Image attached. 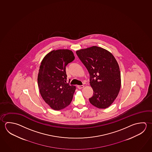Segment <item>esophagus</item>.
Returning <instances> with one entry per match:
<instances>
[{"label":"esophagus","mask_w":152,"mask_h":152,"mask_svg":"<svg viewBox=\"0 0 152 152\" xmlns=\"http://www.w3.org/2000/svg\"><path fill=\"white\" fill-rule=\"evenodd\" d=\"M84 87V85H77V88H78L79 89H81V88H82Z\"/></svg>","instance_id":"1"}]
</instances>
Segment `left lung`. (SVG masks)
Instances as JSON below:
<instances>
[{"label": "left lung", "instance_id": "obj_1", "mask_svg": "<svg viewBox=\"0 0 152 152\" xmlns=\"http://www.w3.org/2000/svg\"><path fill=\"white\" fill-rule=\"evenodd\" d=\"M90 75L93 96L91 104L100 109L112 104L120 92L121 79L116 60L110 52L98 46L81 49L76 52Z\"/></svg>", "mask_w": 152, "mask_h": 152}]
</instances>
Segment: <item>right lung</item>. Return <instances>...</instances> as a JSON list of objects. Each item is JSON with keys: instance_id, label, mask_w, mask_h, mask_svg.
Returning <instances> with one entry per match:
<instances>
[{"instance_id": "add662e5", "label": "right lung", "mask_w": 152, "mask_h": 152, "mask_svg": "<svg viewBox=\"0 0 152 152\" xmlns=\"http://www.w3.org/2000/svg\"><path fill=\"white\" fill-rule=\"evenodd\" d=\"M74 59L72 51L63 49L51 51L41 62L38 88L43 100L54 110L64 109L72 101L76 86L66 83V67Z\"/></svg>"}]
</instances>
